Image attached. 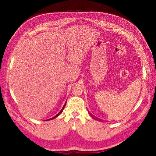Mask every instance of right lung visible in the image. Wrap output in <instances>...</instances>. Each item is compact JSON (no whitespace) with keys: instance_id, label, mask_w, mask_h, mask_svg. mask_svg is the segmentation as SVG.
<instances>
[{"instance_id":"obj_1","label":"right lung","mask_w":156,"mask_h":156,"mask_svg":"<svg viewBox=\"0 0 156 156\" xmlns=\"http://www.w3.org/2000/svg\"><path fill=\"white\" fill-rule=\"evenodd\" d=\"M66 103H65V104H64V105L63 106V107H62V109H61V111L58 113V114L57 115H56V116H55L54 117H53V118H51V119H48V120H52V119H55V118H56V117H57L58 116H59L60 114H61V113H62V111H63V110H64V107H65V106H66Z\"/></svg>"}]
</instances>
